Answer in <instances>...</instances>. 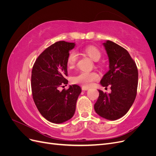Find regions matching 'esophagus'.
I'll return each mask as SVG.
<instances>
[{
  "mask_svg": "<svg viewBox=\"0 0 156 156\" xmlns=\"http://www.w3.org/2000/svg\"><path fill=\"white\" fill-rule=\"evenodd\" d=\"M89 88L87 87H82V90H88Z\"/></svg>",
  "mask_w": 156,
  "mask_h": 156,
  "instance_id": "obj_1",
  "label": "esophagus"
}]
</instances>
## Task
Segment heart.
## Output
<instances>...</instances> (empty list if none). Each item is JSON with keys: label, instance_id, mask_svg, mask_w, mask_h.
Instances as JSON below:
<instances>
[{"label": "heart", "instance_id": "1", "mask_svg": "<svg viewBox=\"0 0 156 156\" xmlns=\"http://www.w3.org/2000/svg\"><path fill=\"white\" fill-rule=\"evenodd\" d=\"M83 53L89 56L92 60L97 62L101 56V53L98 48L94 45L87 46L83 49ZM77 55L75 51H71L67 57V65L69 68H73L77 62ZM99 79V75L95 72H81L72 79L73 83L81 84L84 87H90L94 81Z\"/></svg>", "mask_w": 156, "mask_h": 156}]
</instances>
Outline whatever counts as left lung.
I'll return each mask as SVG.
<instances>
[{
	"instance_id": "8db88e82",
	"label": "left lung",
	"mask_w": 156,
	"mask_h": 156,
	"mask_svg": "<svg viewBox=\"0 0 156 156\" xmlns=\"http://www.w3.org/2000/svg\"><path fill=\"white\" fill-rule=\"evenodd\" d=\"M109 60V70L103 75L101 84L111 92L99 90L94 109L107 120H115L124 116L133 105L138 86V69L135 62L124 48L107 40L103 44Z\"/></svg>"
}]
</instances>
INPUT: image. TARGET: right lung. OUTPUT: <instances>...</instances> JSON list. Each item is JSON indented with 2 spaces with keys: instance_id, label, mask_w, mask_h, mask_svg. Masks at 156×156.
Masks as SVG:
<instances>
[{
  "instance_id": "1",
  "label": "right lung",
  "mask_w": 156,
  "mask_h": 156,
  "mask_svg": "<svg viewBox=\"0 0 156 156\" xmlns=\"http://www.w3.org/2000/svg\"><path fill=\"white\" fill-rule=\"evenodd\" d=\"M75 43L59 41L39 55L33 65L31 75L32 98L40 114L48 121L60 124L72 119L81 87L77 84L59 91L68 83L67 57Z\"/></svg>"
}]
</instances>
